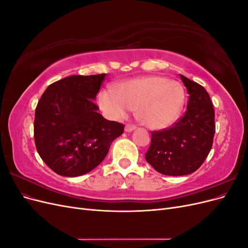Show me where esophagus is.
Returning a JSON list of instances; mask_svg holds the SVG:
<instances>
[{"label": "esophagus", "mask_w": 248, "mask_h": 248, "mask_svg": "<svg viewBox=\"0 0 248 248\" xmlns=\"http://www.w3.org/2000/svg\"><path fill=\"white\" fill-rule=\"evenodd\" d=\"M137 128V126L136 125H131V124H127L126 126H125V131L126 132H131V131H133L134 129Z\"/></svg>", "instance_id": "1"}]
</instances>
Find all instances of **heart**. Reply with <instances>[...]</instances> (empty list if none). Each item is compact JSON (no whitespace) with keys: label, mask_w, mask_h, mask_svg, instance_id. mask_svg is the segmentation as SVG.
Returning a JSON list of instances; mask_svg holds the SVG:
<instances>
[{"label":"heart","mask_w":248,"mask_h":248,"mask_svg":"<svg viewBox=\"0 0 248 248\" xmlns=\"http://www.w3.org/2000/svg\"><path fill=\"white\" fill-rule=\"evenodd\" d=\"M184 87L176 80L150 76L126 80L118 91L108 88L98 96L100 108L108 118L123 119L130 109L150 129H164L177 121L185 103Z\"/></svg>","instance_id":"heart-1"}]
</instances>
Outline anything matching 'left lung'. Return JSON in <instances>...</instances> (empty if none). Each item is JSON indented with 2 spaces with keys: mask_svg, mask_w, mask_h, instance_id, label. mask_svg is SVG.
Instances as JSON below:
<instances>
[{
  "mask_svg": "<svg viewBox=\"0 0 248 248\" xmlns=\"http://www.w3.org/2000/svg\"><path fill=\"white\" fill-rule=\"evenodd\" d=\"M189 94L187 110L170 128L151 132L148 163L160 174L184 176L196 171L207 158L215 133L214 108L205 88L180 74Z\"/></svg>",
  "mask_w": 248,
  "mask_h": 248,
  "instance_id": "8db88e82",
  "label": "left lung"
}]
</instances>
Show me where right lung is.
<instances>
[{"instance_id":"1","label":"right lung","mask_w":248,"mask_h":248,"mask_svg":"<svg viewBox=\"0 0 248 248\" xmlns=\"http://www.w3.org/2000/svg\"><path fill=\"white\" fill-rule=\"evenodd\" d=\"M106 74L71 76L49 85L37 104L34 139L46 166L64 177H78L106 158L124 125L104 119L94 103Z\"/></svg>"}]
</instances>
